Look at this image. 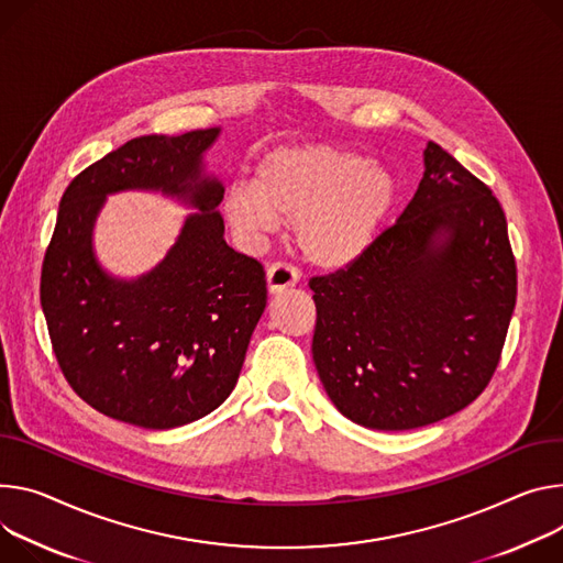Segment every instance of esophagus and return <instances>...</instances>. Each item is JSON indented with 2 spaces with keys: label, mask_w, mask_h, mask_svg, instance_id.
I'll return each mask as SVG.
<instances>
[{
  "label": "esophagus",
  "mask_w": 563,
  "mask_h": 563,
  "mask_svg": "<svg viewBox=\"0 0 563 563\" xmlns=\"http://www.w3.org/2000/svg\"><path fill=\"white\" fill-rule=\"evenodd\" d=\"M298 283V272L291 265L285 263H274L267 269V291L269 294H280L287 287H294Z\"/></svg>",
  "instance_id": "34e87169"
}]
</instances>
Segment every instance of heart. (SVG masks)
I'll use <instances>...</instances> for the list:
<instances>
[{"label":"heart","instance_id":"obj_1","mask_svg":"<svg viewBox=\"0 0 563 563\" xmlns=\"http://www.w3.org/2000/svg\"><path fill=\"white\" fill-rule=\"evenodd\" d=\"M397 197L399 184L386 164L334 143H300L265 155L251 186L231 184L222 213L244 242L274 231L278 220L294 222L302 258L339 272L373 249Z\"/></svg>","mask_w":563,"mask_h":563}]
</instances>
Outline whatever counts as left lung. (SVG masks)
<instances>
[{"label":"left lung","mask_w":563,"mask_h":563,"mask_svg":"<svg viewBox=\"0 0 563 563\" xmlns=\"http://www.w3.org/2000/svg\"><path fill=\"white\" fill-rule=\"evenodd\" d=\"M321 384L339 411L408 431L463 411L489 384L517 302L498 199L429 141L399 220L354 265L310 280Z\"/></svg>","instance_id":"left-lung-1"}]
</instances>
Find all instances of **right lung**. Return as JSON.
Returning <instances> with one entry per match:
<instances>
[{"label":"right lung","instance_id":"right-lung-1","mask_svg":"<svg viewBox=\"0 0 563 563\" xmlns=\"http://www.w3.org/2000/svg\"><path fill=\"white\" fill-rule=\"evenodd\" d=\"M220 128L139 136L65 190L40 300L69 386L96 411L143 427L190 424L231 395L267 305L258 261L233 251L218 211L224 186L203 155ZM162 191L196 209L165 261L136 279L97 263L92 227L108 194Z\"/></svg>","mask_w":563,"mask_h":563}]
</instances>
